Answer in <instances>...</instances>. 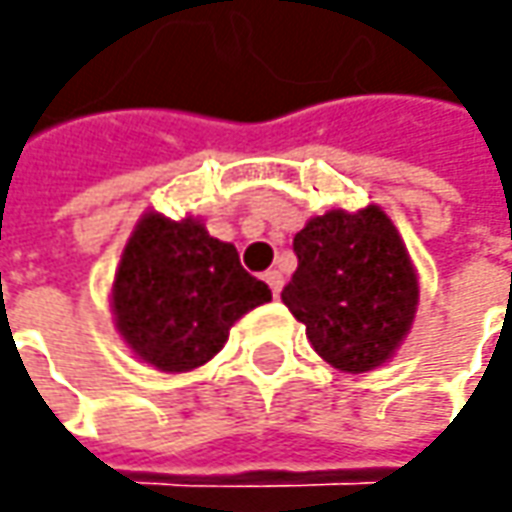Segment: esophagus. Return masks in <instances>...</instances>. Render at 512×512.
<instances>
[{"mask_svg":"<svg viewBox=\"0 0 512 512\" xmlns=\"http://www.w3.org/2000/svg\"><path fill=\"white\" fill-rule=\"evenodd\" d=\"M265 282L270 285V290H273V296H279L282 287H285V276H282V270H267Z\"/></svg>","mask_w":512,"mask_h":512,"instance_id":"esophagus-1","label":"esophagus"}]
</instances>
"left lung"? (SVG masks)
<instances>
[{
  "instance_id": "obj_1",
  "label": "left lung",
  "mask_w": 512,
  "mask_h": 512,
  "mask_svg": "<svg viewBox=\"0 0 512 512\" xmlns=\"http://www.w3.org/2000/svg\"><path fill=\"white\" fill-rule=\"evenodd\" d=\"M299 267L282 302L307 327L313 350L344 373H367L404 342L419 279L382 207L327 210L293 239Z\"/></svg>"
}]
</instances>
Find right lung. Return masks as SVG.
<instances>
[{"instance_id":"1","label":"right lung","mask_w":512,"mask_h":512,"mask_svg":"<svg viewBox=\"0 0 512 512\" xmlns=\"http://www.w3.org/2000/svg\"><path fill=\"white\" fill-rule=\"evenodd\" d=\"M270 302L236 247L213 239L199 219L145 213L125 245L110 307L128 347L162 373L210 362L247 310Z\"/></svg>"}]
</instances>
